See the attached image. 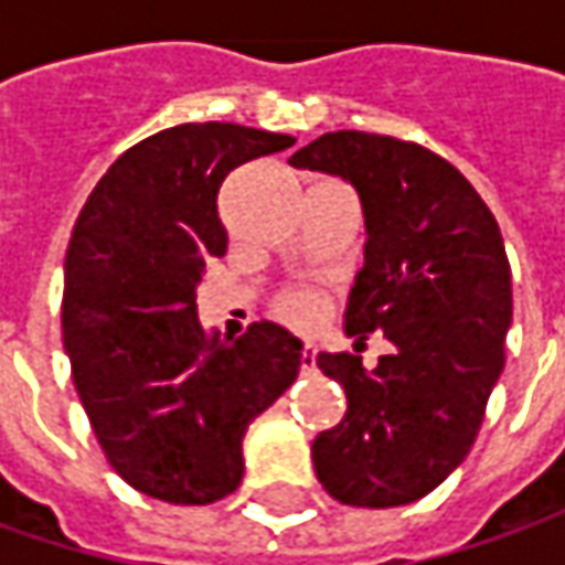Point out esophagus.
<instances>
[{
	"label": "esophagus",
	"instance_id": "1",
	"mask_svg": "<svg viewBox=\"0 0 565 565\" xmlns=\"http://www.w3.org/2000/svg\"><path fill=\"white\" fill-rule=\"evenodd\" d=\"M317 367V349L315 345H305L301 349V371H315Z\"/></svg>",
	"mask_w": 565,
	"mask_h": 565
}]
</instances>
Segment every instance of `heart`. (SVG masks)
<instances>
[{
    "label": "heart",
    "instance_id": "obj_1",
    "mask_svg": "<svg viewBox=\"0 0 565 565\" xmlns=\"http://www.w3.org/2000/svg\"><path fill=\"white\" fill-rule=\"evenodd\" d=\"M276 317L282 323H289L295 330H315L323 317V295L311 289H298V292L282 295L276 301Z\"/></svg>",
    "mask_w": 565,
    "mask_h": 565
}]
</instances>
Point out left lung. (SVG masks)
I'll return each instance as SVG.
<instances>
[{
    "instance_id": "left-lung-1",
    "label": "left lung",
    "mask_w": 565,
    "mask_h": 565,
    "mask_svg": "<svg viewBox=\"0 0 565 565\" xmlns=\"http://www.w3.org/2000/svg\"><path fill=\"white\" fill-rule=\"evenodd\" d=\"M289 163L339 175L364 210V267L345 308L355 349L393 342L374 371L320 352L345 390V418L311 444L323 490L364 510L415 503L459 468L503 371L512 323L503 235L466 175L427 147L330 131Z\"/></svg>"
}]
</instances>
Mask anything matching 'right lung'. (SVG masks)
I'll list each match as a JSON object with an SVG mask.
<instances>
[{
    "label": "right lung",
    "instance_id": "right-lung-1",
    "mask_svg": "<svg viewBox=\"0 0 565 565\" xmlns=\"http://www.w3.org/2000/svg\"><path fill=\"white\" fill-rule=\"evenodd\" d=\"M295 138L232 121L150 135L106 169L65 254L62 339L81 405L121 481L175 507L242 484L248 424L298 377L301 339L250 323L206 337L198 282L223 257L216 194L232 169Z\"/></svg>",
    "mask_w": 565,
    "mask_h": 565
}]
</instances>
